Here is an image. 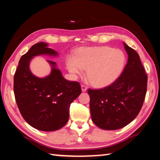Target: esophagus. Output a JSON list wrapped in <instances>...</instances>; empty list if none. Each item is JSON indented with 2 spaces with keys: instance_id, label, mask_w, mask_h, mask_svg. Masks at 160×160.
<instances>
[{
  "instance_id": "obj_1",
  "label": "esophagus",
  "mask_w": 160,
  "mask_h": 160,
  "mask_svg": "<svg viewBox=\"0 0 160 160\" xmlns=\"http://www.w3.org/2000/svg\"><path fill=\"white\" fill-rule=\"evenodd\" d=\"M81 88H82V92H86L87 90H88V87L85 86V85H81Z\"/></svg>"
}]
</instances>
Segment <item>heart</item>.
<instances>
[{
	"label": "heart",
	"mask_w": 160,
	"mask_h": 160,
	"mask_svg": "<svg viewBox=\"0 0 160 160\" xmlns=\"http://www.w3.org/2000/svg\"><path fill=\"white\" fill-rule=\"evenodd\" d=\"M126 62L123 51L109 47L81 48L76 56L67 58V67L73 75H81L87 69V75L96 87H105L117 79Z\"/></svg>",
	"instance_id": "b5f03b06"
}]
</instances>
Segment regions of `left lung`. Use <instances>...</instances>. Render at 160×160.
Masks as SVG:
<instances>
[{"label": "left lung", "instance_id": "obj_1", "mask_svg": "<svg viewBox=\"0 0 160 160\" xmlns=\"http://www.w3.org/2000/svg\"><path fill=\"white\" fill-rule=\"evenodd\" d=\"M128 62L117 79L102 89H88L92 119L99 128L117 130L138 114L147 92L148 75L133 48L123 43Z\"/></svg>", "mask_w": 160, "mask_h": 160}]
</instances>
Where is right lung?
<instances>
[{"mask_svg": "<svg viewBox=\"0 0 160 160\" xmlns=\"http://www.w3.org/2000/svg\"><path fill=\"white\" fill-rule=\"evenodd\" d=\"M47 46L44 42L37 43L22 56L14 75L13 90L18 109L27 122L40 131H54L66 125L70 105L82 90L79 82L62 76L55 62L48 61L52 70L47 77L39 78L32 73L29 64L34 56L57 55Z\"/></svg>", "mask_w": 160, "mask_h": 160, "instance_id": "right-lung-1", "label": "right lung"}]
</instances>
